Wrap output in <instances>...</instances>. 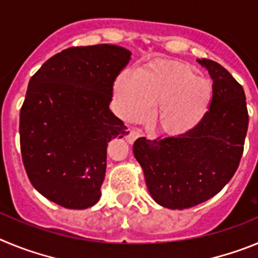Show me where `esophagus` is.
I'll list each match as a JSON object with an SVG mask.
<instances>
[{
  "label": "esophagus",
  "instance_id": "34e87169",
  "mask_svg": "<svg viewBox=\"0 0 258 258\" xmlns=\"http://www.w3.org/2000/svg\"><path fill=\"white\" fill-rule=\"evenodd\" d=\"M141 137V133L140 132H137V131H129L126 132V136H125V140H126V142L129 143V145H133L134 142H136L137 138H140Z\"/></svg>",
  "mask_w": 258,
  "mask_h": 258
}]
</instances>
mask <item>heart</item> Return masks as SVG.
I'll return each instance as SVG.
<instances>
[{
    "mask_svg": "<svg viewBox=\"0 0 258 258\" xmlns=\"http://www.w3.org/2000/svg\"><path fill=\"white\" fill-rule=\"evenodd\" d=\"M118 115L126 121H141L154 109L157 131L181 137L195 131L207 117L213 90L208 80L188 66L168 60H152L136 76L121 72L113 85Z\"/></svg>",
    "mask_w": 258,
    "mask_h": 258,
    "instance_id": "b5f03b06",
    "label": "heart"
}]
</instances>
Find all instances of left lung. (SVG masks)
I'll return each mask as SVG.
<instances>
[{
	"mask_svg": "<svg viewBox=\"0 0 258 258\" xmlns=\"http://www.w3.org/2000/svg\"><path fill=\"white\" fill-rule=\"evenodd\" d=\"M197 61L213 81V98L204 121L184 136L155 141L142 137L133 145L147 190L164 208L183 211L217 195L238 169L244 149V90L221 64L209 59Z\"/></svg>",
	"mask_w": 258,
	"mask_h": 258,
	"instance_id": "1",
	"label": "left lung"
}]
</instances>
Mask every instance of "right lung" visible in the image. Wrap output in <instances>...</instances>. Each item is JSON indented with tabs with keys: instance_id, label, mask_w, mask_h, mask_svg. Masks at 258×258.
<instances>
[{
	"instance_id": "add662e5",
	"label": "right lung",
	"mask_w": 258,
	"mask_h": 258,
	"mask_svg": "<svg viewBox=\"0 0 258 258\" xmlns=\"http://www.w3.org/2000/svg\"><path fill=\"white\" fill-rule=\"evenodd\" d=\"M132 52L117 45L70 47L31 77L20 109V150L33 187L68 209L101 199L107 146L126 136L109 109L112 85Z\"/></svg>"
}]
</instances>
